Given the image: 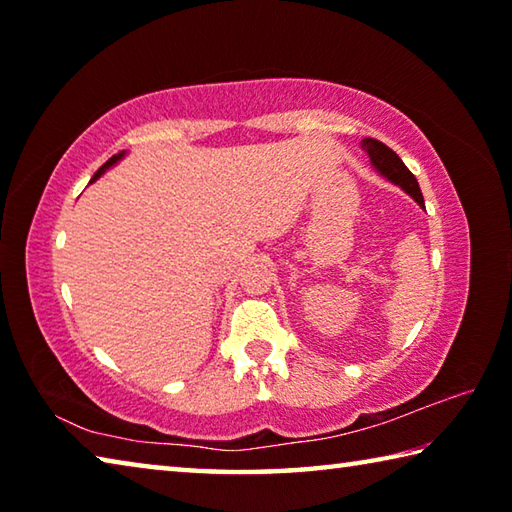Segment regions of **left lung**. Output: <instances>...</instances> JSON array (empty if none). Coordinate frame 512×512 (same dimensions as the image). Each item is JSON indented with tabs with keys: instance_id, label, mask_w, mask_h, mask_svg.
<instances>
[{
	"instance_id": "8db88e82",
	"label": "left lung",
	"mask_w": 512,
	"mask_h": 512,
	"mask_svg": "<svg viewBox=\"0 0 512 512\" xmlns=\"http://www.w3.org/2000/svg\"><path fill=\"white\" fill-rule=\"evenodd\" d=\"M361 149L368 153L372 169H375L379 176L391 180L393 185L404 189L415 203L424 207V198H422L418 180H415L413 173L406 169V164L400 160V155H397L393 149H388V146L381 144L379 140H372V137H363Z\"/></svg>"
}]
</instances>
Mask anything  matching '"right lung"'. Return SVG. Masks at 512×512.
<instances>
[{
  "label": "right lung",
  "mask_w": 512,
  "mask_h": 512,
  "mask_svg": "<svg viewBox=\"0 0 512 512\" xmlns=\"http://www.w3.org/2000/svg\"><path fill=\"white\" fill-rule=\"evenodd\" d=\"M124 155H126V151H121V153H117V155H112V158L106 162V164H103V167L97 171V173H94V176H92V180H90V183H94V180H97V178H101L103 176V173H106L110 167H115V164L119 162V160H124Z\"/></svg>",
  "instance_id": "right-lung-1"
}]
</instances>
